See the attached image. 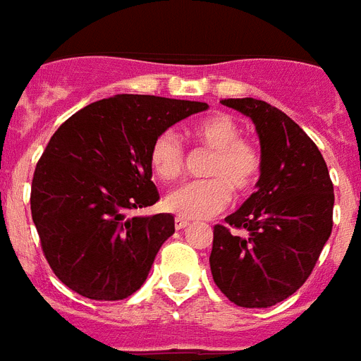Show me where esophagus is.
Wrapping results in <instances>:
<instances>
[{
  "mask_svg": "<svg viewBox=\"0 0 361 361\" xmlns=\"http://www.w3.org/2000/svg\"><path fill=\"white\" fill-rule=\"evenodd\" d=\"M174 226H176V229H185V227L189 226V222H187V220H183V218H176Z\"/></svg>",
  "mask_w": 361,
  "mask_h": 361,
  "instance_id": "esophagus-1",
  "label": "esophagus"
}]
</instances>
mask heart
Listing matches in <instances>:
<instances>
[{
    "instance_id": "heart-1",
    "label": "heart",
    "mask_w": 361,
    "mask_h": 361,
    "mask_svg": "<svg viewBox=\"0 0 361 361\" xmlns=\"http://www.w3.org/2000/svg\"><path fill=\"white\" fill-rule=\"evenodd\" d=\"M192 141L213 150L205 166L209 180L190 181L171 190L165 198L166 211L183 220H202L220 213L231 192L244 195L255 187L260 176L259 148L242 139V128L231 115L213 114L195 121L187 128ZM150 166L163 181H172L183 171L185 150L180 135L165 130L152 141Z\"/></svg>"
}]
</instances>
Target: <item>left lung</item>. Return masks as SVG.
I'll return each instance as SVG.
<instances>
[{
    "instance_id": "8db88e82",
    "label": "left lung",
    "mask_w": 361,
    "mask_h": 361,
    "mask_svg": "<svg viewBox=\"0 0 361 361\" xmlns=\"http://www.w3.org/2000/svg\"><path fill=\"white\" fill-rule=\"evenodd\" d=\"M224 106L253 121L260 143L257 190L214 226L211 274L220 292L244 308H268L298 292L332 233L334 187L319 148L284 111L257 99Z\"/></svg>"
}]
</instances>
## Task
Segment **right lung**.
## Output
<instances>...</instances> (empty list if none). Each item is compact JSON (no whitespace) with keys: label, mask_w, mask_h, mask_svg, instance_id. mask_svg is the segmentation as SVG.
Listing matches in <instances>:
<instances>
[{"label":"right lung","mask_w":361,"mask_h":361,"mask_svg":"<svg viewBox=\"0 0 361 361\" xmlns=\"http://www.w3.org/2000/svg\"><path fill=\"white\" fill-rule=\"evenodd\" d=\"M205 102L114 95L71 115L36 165L31 213L44 255L73 292L119 301L143 286L174 235L171 213L132 216L159 200L150 147Z\"/></svg>","instance_id":"1"}]
</instances>
